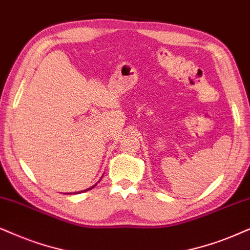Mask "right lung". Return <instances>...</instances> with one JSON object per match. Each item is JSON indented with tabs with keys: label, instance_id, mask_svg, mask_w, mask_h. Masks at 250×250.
<instances>
[{
	"label": "right lung",
	"instance_id": "obj_1",
	"mask_svg": "<svg viewBox=\"0 0 250 250\" xmlns=\"http://www.w3.org/2000/svg\"><path fill=\"white\" fill-rule=\"evenodd\" d=\"M94 186H96V185H94ZM94 186H93V187H91V188H88V189H86V190H84V191H87V190H90V189H92V188H94ZM78 192H80V191H78ZM82 192V191H81Z\"/></svg>",
	"mask_w": 250,
	"mask_h": 250
}]
</instances>
